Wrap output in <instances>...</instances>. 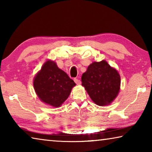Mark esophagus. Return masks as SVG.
<instances>
[{
    "instance_id": "esophagus-1",
    "label": "esophagus",
    "mask_w": 152,
    "mask_h": 152,
    "mask_svg": "<svg viewBox=\"0 0 152 152\" xmlns=\"http://www.w3.org/2000/svg\"><path fill=\"white\" fill-rule=\"evenodd\" d=\"M74 82H76V84H78V85H80V84H81V82H80V80H79V79H78V78H74Z\"/></svg>"
}]
</instances>
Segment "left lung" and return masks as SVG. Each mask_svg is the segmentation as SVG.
<instances>
[{
  "label": "left lung",
  "instance_id": "8db88e82",
  "mask_svg": "<svg viewBox=\"0 0 152 152\" xmlns=\"http://www.w3.org/2000/svg\"><path fill=\"white\" fill-rule=\"evenodd\" d=\"M81 80L92 101L99 106L110 104L120 91L119 74L105 60L90 64Z\"/></svg>",
  "mask_w": 152,
  "mask_h": 152
}]
</instances>
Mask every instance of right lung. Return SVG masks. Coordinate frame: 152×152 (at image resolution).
Segmentation results:
<instances>
[{"instance_id": "1", "label": "right lung", "mask_w": 152, "mask_h": 152, "mask_svg": "<svg viewBox=\"0 0 152 152\" xmlns=\"http://www.w3.org/2000/svg\"><path fill=\"white\" fill-rule=\"evenodd\" d=\"M76 83L54 61L48 60L33 79L35 93L43 102L53 107H60L70 94Z\"/></svg>"}]
</instances>
